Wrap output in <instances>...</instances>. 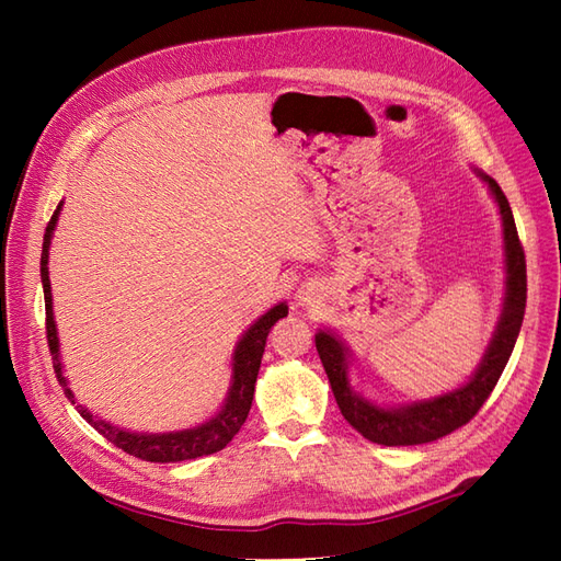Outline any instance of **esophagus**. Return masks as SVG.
Masks as SVG:
<instances>
[{
  "mask_svg": "<svg viewBox=\"0 0 561 561\" xmlns=\"http://www.w3.org/2000/svg\"><path fill=\"white\" fill-rule=\"evenodd\" d=\"M313 295L309 290H299V301H311Z\"/></svg>",
  "mask_w": 561,
  "mask_h": 561,
  "instance_id": "34e87169",
  "label": "esophagus"
}]
</instances>
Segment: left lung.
Segmentation results:
<instances>
[{"instance_id": "1", "label": "left lung", "mask_w": 561, "mask_h": 561, "mask_svg": "<svg viewBox=\"0 0 561 561\" xmlns=\"http://www.w3.org/2000/svg\"><path fill=\"white\" fill-rule=\"evenodd\" d=\"M482 178L489 182V190L494 194L503 217L507 297L494 342H491L480 369L474 371V377L463 388L428 402L400 407V410H381V407L365 402L351 390L346 377V348L328 332L316 334V348L322 367H325V375L330 379L339 410H342L344 419L365 439H369V443L386 447L426 445L454 433L456 428L466 426V423L482 410V404L491 396V390L499 383L507 360H511L526 309V260L522 241L517 236L511 203H507L496 180H491L489 175Z\"/></svg>"}]
</instances>
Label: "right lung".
<instances>
[{"instance_id":"obj_1","label":"right lung","mask_w":561,"mask_h":561,"mask_svg":"<svg viewBox=\"0 0 561 561\" xmlns=\"http://www.w3.org/2000/svg\"><path fill=\"white\" fill-rule=\"evenodd\" d=\"M60 206L56 208L54 217L48 219V227L44 231V245H42V285H44V304H46V342L50 351V360H54V371L58 377V383L62 386L67 400L72 404L75 393L67 388V381L62 377V367H60V355H58V336H56V322H54V309H50V283H48V245H50V233L56 229V219H58ZM287 316L285 304H278V307L264 313L254 325L243 334V339L236 346L233 355V383L229 388V398L227 404L222 407L213 421L203 423L198 428L192 431H180V433H165V435H138V433H126L118 431L110 423L95 419L89 410H83L79 404L77 410L79 414L87 419L91 426L107 437L112 445H116L122 451L142 458V461L151 463H178V461H190V458L198 456H208L219 449H225L233 435L241 431V426L248 419V412L252 407V396H254V381H257L260 375V365H262V355L266 346V336L268 330L274 328V322L278 318Z\"/></svg>"}]
</instances>
